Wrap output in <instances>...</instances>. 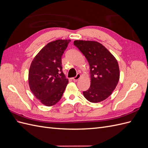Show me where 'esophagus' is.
Returning <instances> with one entry per match:
<instances>
[{
    "label": "esophagus",
    "mask_w": 148,
    "mask_h": 148,
    "mask_svg": "<svg viewBox=\"0 0 148 148\" xmlns=\"http://www.w3.org/2000/svg\"><path fill=\"white\" fill-rule=\"evenodd\" d=\"M80 77H81V75H80L79 73H78L77 75H76V77L73 78V79L74 80V81H77V80H78L80 78Z\"/></svg>",
    "instance_id": "34e87169"
}]
</instances>
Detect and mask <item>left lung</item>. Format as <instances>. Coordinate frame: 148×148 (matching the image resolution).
Wrapping results in <instances>:
<instances>
[{
	"label": "left lung",
	"mask_w": 148,
	"mask_h": 148,
	"mask_svg": "<svg viewBox=\"0 0 148 148\" xmlns=\"http://www.w3.org/2000/svg\"><path fill=\"white\" fill-rule=\"evenodd\" d=\"M90 67L91 85L83 95L91 102H99L108 97L119 82L120 71L114 56L101 44L91 41H75Z\"/></svg>",
	"instance_id": "left-lung-1"
}]
</instances>
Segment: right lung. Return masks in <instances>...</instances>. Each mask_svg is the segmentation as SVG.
I'll return each mask as SVG.
<instances>
[{
    "label": "right lung",
    "instance_id": "1",
    "mask_svg": "<svg viewBox=\"0 0 148 148\" xmlns=\"http://www.w3.org/2000/svg\"><path fill=\"white\" fill-rule=\"evenodd\" d=\"M70 40L59 39L48 43L31 64L28 80L31 91L46 106L59 102L69 79L62 71V56Z\"/></svg>",
    "mask_w": 148,
    "mask_h": 148
}]
</instances>
